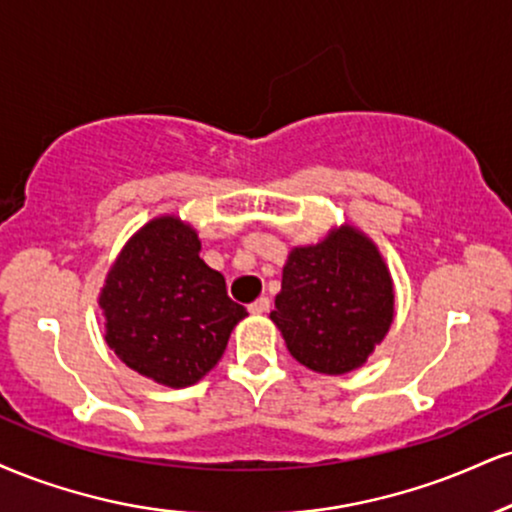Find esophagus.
I'll list each match as a JSON object with an SVG mask.
<instances>
[{"label": "esophagus", "mask_w": 512, "mask_h": 512, "mask_svg": "<svg viewBox=\"0 0 512 512\" xmlns=\"http://www.w3.org/2000/svg\"><path fill=\"white\" fill-rule=\"evenodd\" d=\"M248 310L252 312V315H264V312H269V298H257L255 303L248 305Z\"/></svg>", "instance_id": "esophagus-1"}]
</instances>
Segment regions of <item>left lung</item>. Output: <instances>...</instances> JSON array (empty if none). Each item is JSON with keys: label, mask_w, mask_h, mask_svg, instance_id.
<instances>
[{"label": "left lung", "mask_w": 512, "mask_h": 512, "mask_svg": "<svg viewBox=\"0 0 512 512\" xmlns=\"http://www.w3.org/2000/svg\"><path fill=\"white\" fill-rule=\"evenodd\" d=\"M274 305V324L300 365L346 374L389 331L391 276L372 240L343 226L288 255Z\"/></svg>", "instance_id": "8db88e82"}]
</instances>
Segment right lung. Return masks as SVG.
<instances>
[{"label":"right lung","mask_w":512,"mask_h":512,"mask_svg":"<svg viewBox=\"0 0 512 512\" xmlns=\"http://www.w3.org/2000/svg\"><path fill=\"white\" fill-rule=\"evenodd\" d=\"M107 346L157 384L190 386L224 355L245 312L224 276L200 260V240L176 217H159L128 240L102 288Z\"/></svg>","instance_id":"add662e5"}]
</instances>
